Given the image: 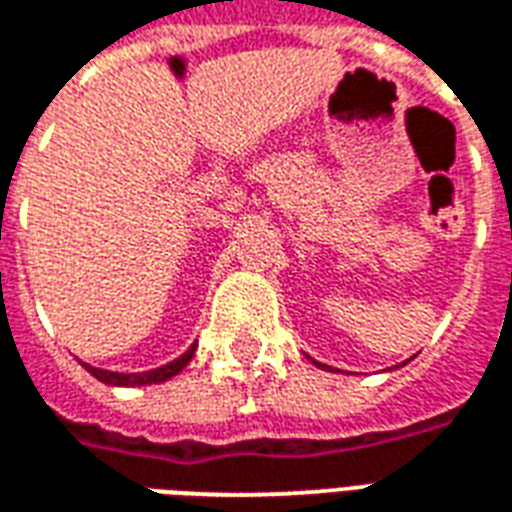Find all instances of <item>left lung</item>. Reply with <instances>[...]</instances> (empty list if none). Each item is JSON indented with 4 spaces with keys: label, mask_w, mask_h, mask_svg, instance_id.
<instances>
[{
    "label": "left lung",
    "mask_w": 512,
    "mask_h": 512,
    "mask_svg": "<svg viewBox=\"0 0 512 512\" xmlns=\"http://www.w3.org/2000/svg\"><path fill=\"white\" fill-rule=\"evenodd\" d=\"M312 365H315V367H321V370H326V365H321V362H315V359H312ZM403 365H406V362H403Z\"/></svg>",
    "instance_id": "1"
}]
</instances>
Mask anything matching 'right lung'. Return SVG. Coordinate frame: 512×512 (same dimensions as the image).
<instances>
[{"instance_id":"add662e5","label":"right lung","mask_w":512,"mask_h":512,"mask_svg":"<svg viewBox=\"0 0 512 512\" xmlns=\"http://www.w3.org/2000/svg\"><path fill=\"white\" fill-rule=\"evenodd\" d=\"M197 351V343L189 345V351H183L178 359H172L167 365L156 367V370H145V373H115V370H101V367H93V365H84L82 367L95 376L101 384H109V386H150V384H161V381H169L172 376H178L183 367L189 365L191 356Z\"/></svg>"}]
</instances>
